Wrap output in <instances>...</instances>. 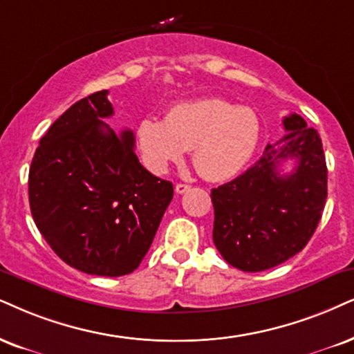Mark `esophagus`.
<instances>
[{"label": "esophagus", "instance_id": "esophagus-1", "mask_svg": "<svg viewBox=\"0 0 354 354\" xmlns=\"http://www.w3.org/2000/svg\"><path fill=\"white\" fill-rule=\"evenodd\" d=\"M191 189L189 185H183V183H178L176 186H174V191L178 192V194H185V192H187Z\"/></svg>", "mask_w": 354, "mask_h": 354}]
</instances>
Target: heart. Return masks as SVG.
<instances>
[{
  "label": "heart",
  "instance_id": "heart-1",
  "mask_svg": "<svg viewBox=\"0 0 354 354\" xmlns=\"http://www.w3.org/2000/svg\"><path fill=\"white\" fill-rule=\"evenodd\" d=\"M261 125L250 107L204 97L173 107L167 119L145 118L137 127L144 162L165 173L192 149V162L210 181L235 176L257 150Z\"/></svg>",
  "mask_w": 354,
  "mask_h": 354
}]
</instances>
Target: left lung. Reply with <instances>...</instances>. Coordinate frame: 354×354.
Segmentation results:
<instances>
[{"mask_svg":"<svg viewBox=\"0 0 354 354\" xmlns=\"http://www.w3.org/2000/svg\"><path fill=\"white\" fill-rule=\"evenodd\" d=\"M286 136L268 144L261 158L235 180L210 191L212 240L222 258L247 272L270 270L306 247L326 199L322 138L299 114L283 120ZM292 158L289 175L280 162Z\"/></svg>","mask_w":354,"mask_h":354,"instance_id":"1","label":"left lung"}]
</instances>
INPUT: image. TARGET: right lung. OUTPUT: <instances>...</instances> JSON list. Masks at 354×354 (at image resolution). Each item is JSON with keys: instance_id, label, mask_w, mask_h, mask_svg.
I'll use <instances>...</instances> for the list:
<instances>
[{"instance_id": "right-lung-1", "label": "right lung", "mask_w": 354, "mask_h": 354, "mask_svg": "<svg viewBox=\"0 0 354 354\" xmlns=\"http://www.w3.org/2000/svg\"><path fill=\"white\" fill-rule=\"evenodd\" d=\"M107 91L75 102L40 138L29 169L34 222L66 265L124 276L149 252L173 185L142 167L132 131L118 136Z\"/></svg>"}]
</instances>
